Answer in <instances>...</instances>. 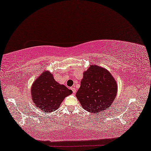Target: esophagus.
Returning <instances> with one entry per match:
<instances>
[{
    "mask_svg": "<svg viewBox=\"0 0 151 151\" xmlns=\"http://www.w3.org/2000/svg\"><path fill=\"white\" fill-rule=\"evenodd\" d=\"M71 89L72 90V91H73V94H76V88L75 87H71Z\"/></svg>",
    "mask_w": 151,
    "mask_h": 151,
    "instance_id": "1",
    "label": "esophagus"
}]
</instances>
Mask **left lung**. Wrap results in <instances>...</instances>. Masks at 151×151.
<instances>
[{
    "mask_svg": "<svg viewBox=\"0 0 151 151\" xmlns=\"http://www.w3.org/2000/svg\"><path fill=\"white\" fill-rule=\"evenodd\" d=\"M117 93V83L109 71L91 65L83 72L76 96L86 111L98 114L109 107Z\"/></svg>",
    "mask_w": 151,
    "mask_h": 151,
    "instance_id": "1",
    "label": "left lung"
}]
</instances>
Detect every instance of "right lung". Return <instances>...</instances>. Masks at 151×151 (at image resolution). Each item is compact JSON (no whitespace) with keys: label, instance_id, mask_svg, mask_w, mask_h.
Wrapping results in <instances>:
<instances>
[{"label":"right lung","instance_id":"right-lung-1","mask_svg":"<svg viewBox=\"0 0 151 151\" xmlns=\"http://www.w3.org/2000/svg\"><path fill=\"white\" fill-rule=\"evenodd\" d=\"M72 92L65 86L55 81L52 74L48 71H43L31 88L32 100L34 105L46 113L58 109L64 99Z\"/></svg>","mask_w":151,"mask_h":151}]
</instances>
